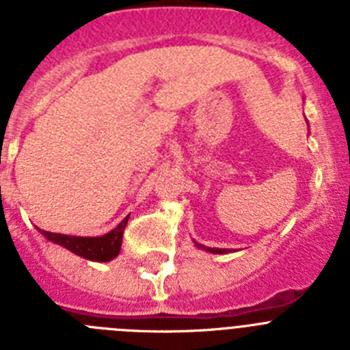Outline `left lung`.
Listing matches in <instances>:
<instances>
[{
  "mask_svg": "<svg viewBox=\"0 0 350 350\" xmlns=\"http://www.w3.org/2000/svg\"><path fill=\"white\" fill-rule=\"evenodd\" d=\"M196 245L200 247V249L208 250V252H212V254H226V252H231L230 249H208V247H203V245H200V243H196Z\"/></svg>",
  "mask_w": 350,
  "mask_h": 350,
  "instance_id": "obj_1",
  "label": "left lung"
}]
</instances>
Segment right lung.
I'll return each mask as SVG.
<instances>
[{
  "label": "right lung",
  "instance_id": "right-lung-1",
  "mask_svg": "<svg viewBox=\"0 0 350 350\" xmlns=\"http://www.w3.org/2000/svg\"><path fill=\"white\" fill-rule=\"evenodd\" d=\"M128 217H124L119 222L117 228H113L110 233L103 234V237H70V234L61 233H51V231L38 230L43 237L51 240V242L57 243V245L64 247V249L71 250L73 254L80 256L89 261L107 262L117 258L120 252V245H122V234H124V228L128 224Z\"/></svg>",
  "mask_w": 350,
  "mask_h": 350
}]
</instances>
